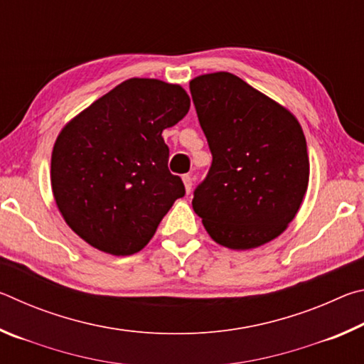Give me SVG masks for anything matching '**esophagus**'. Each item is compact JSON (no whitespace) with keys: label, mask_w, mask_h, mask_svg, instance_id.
I'll return each instance as SVG.
<instances>
[{"label":"esophagus","mask_w":364,"mask_h":364,"mask_svg":"<svg viewBox=\"0 0 364 364\" xmlns=\"http://www.w3.org/2000/svg\"><path fill=\"white\" fill-rule=\"evenodd\" d=\"M183 183H184V188H186V193L189 194L191 189H193V176L184 175L183 176Z\"/></svg>","instance_id":"esophagus-1"}]
</instances>
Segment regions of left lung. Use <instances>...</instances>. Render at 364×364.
<instances>
[{
  "instance_id": "obj_1",
  "label": "left lung",
  "mask_w": 364,
  "mask_h": 364,
  "mask_svg": "<svg viewBox=\"0 0 364 364\" xmlns=\"http://www.w3.org/2000/svg\"><path fill=\"white\" fill-rule=\"evenodd\" d=\"M189 90L213 157L194 212L228 249L273 241L297 215L310 178L299 120L230 72L196 77Z\"/></svg>"
}]
</instances>
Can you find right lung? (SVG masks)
I'll return each instance as SVG.
<instances>
[{
  "mask_svg": "<svg viewBox=\"0 0 364 364\" xmlns=\"http://www.w3.org/2000/svg\"><path fill=\"white\" fill-rule=\"evenodd\" d=\"M180 85L130 78L67 123L51 156V186L65 223L112 255L136 254L184 196L168 170L162 132L188 114Z\"/></svg>",
  "mask_w": 364,
  "mask_h": 364,
  "instance_id": "obj_1",
  "label": "right lung"
}]
</instances>
